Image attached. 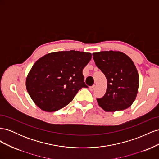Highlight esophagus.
I'll list each match as a JSON object with an SVG mask.
<instances>
[{"label":"esophagus","instance_id":"34e87169","mask_svg":"<svg viewBox=\"0 0 159 159\" xmlns=\"http://www.w3.org/2000/svg\"><path fill=\"white\" fill-rule=\"evenodd\" d=\"M95 85H93L92 86H91V87L89 88V90L92 91L95 89Z\"/></svg>","mask_w":159,"mask_h":159}]
</instances>
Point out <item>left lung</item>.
<instances>
[{
    "mask_svg": "<svg viewBox=\"0 0 159 159\" xmlns=\"http://www.w3.org/2000/svg\"><path fill=\"white\" fill-rule=\"evenodd\" d=\"M93 58L107 78L106 92L97 98L99 106L108 112L129 107L139 88V74L133 61L124 53L112 50L93 53Z\"/></svg>",
    "mask_w": 159,
    "mask_h": 159,
    "instance_id": "1",
    "label": "left lung"
}]
</instances>
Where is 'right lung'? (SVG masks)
<instances>
[{
    "label": "right lung",
    "mask_w": 159,
    "mask_h": 159,
    "mask_svg": "<svg viewBox=\"0 0 159 159\" xmlns=\"http://www.w3.org/2000/svg\"><path fill=\"white\" fill-rule=\"evenodd\" d=\"M91 59V53L70 50L52 52L38 60L26 81L33 102L48 112L66 106L80 89L88 88L82 71Z\"/></svg>",
    "instance_id": "add662e5"
}]
</instances>
